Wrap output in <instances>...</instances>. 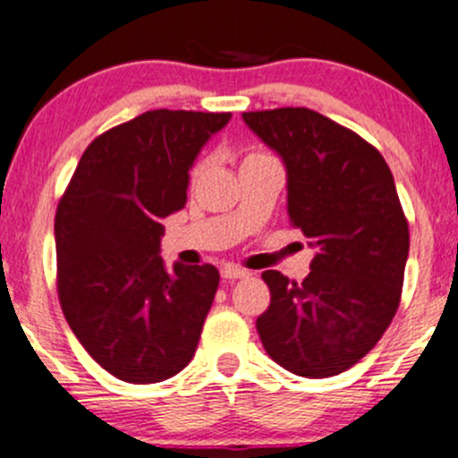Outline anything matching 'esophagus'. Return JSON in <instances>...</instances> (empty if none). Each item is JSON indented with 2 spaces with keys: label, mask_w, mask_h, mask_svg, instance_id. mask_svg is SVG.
Here are the masks:
<instances>
[{
  "label": "esophagus",
  "mask_w": 458,
  "mask_h": 458,
  "mask_svg": "<svg viewBox=\"0 0 458 458\" xmlns=\"http://www.w3.org/2000/svg\"><path fill=\"white\" fill-rule=\"evenodd\" d=\"M220 274H223L225 280H238V278H244V276H249V271L240 269V267L227 265V267H223V271H220Z\"/></svg>",
  "instance_id": "1"
}]
</instances>
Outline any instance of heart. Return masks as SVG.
<instances>
[{"label":"heart","mask_w":458,"mask_h":458,"mask_svg":"<svg viewBox=\"0 0 458 458\" xmlns=\"http://www.w3.org/2000/svg\"><path fill=\"white\" fill-rule=\"evenodd\" d=\"M253 157H265V153H249L247 157H244V160H253ZM202 171V162H198L196 166H193V175H198Z\"/></svg>","instance_id":"b5f03b06"}]
</instances>
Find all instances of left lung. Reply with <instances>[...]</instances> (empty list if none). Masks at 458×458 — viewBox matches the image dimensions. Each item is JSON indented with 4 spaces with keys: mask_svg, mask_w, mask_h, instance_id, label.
Masks as SVG:
<instances>
[{
    "mask_svg": "<svg viewBox=\"0 0 458 458\" xmlns=\"http://www.w3.org/2000/svg\"><path fill=\"white\" fill-rule=\"evenodd\" d=\"M287 171V214L316 247L311 271L289 283L265 271L271 302L256 327L292 374L327 378L359 363L401 302L410 231L381 153L311 108L242 113Z\"/></svg>",
    "mask_w": 458,
    "mask_h": 458,
    "instance_id": "1",
    "label": "left lung"
}]
</instances>
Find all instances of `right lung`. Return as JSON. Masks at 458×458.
Here are the masks:
<instances>
[{"mask_svg": "<svg viewBox=\"0 0 458 458\" xmlns=\"http://www.w3.org/2000/svg\"><path fill=\"white\" fill-rule=\"evenodd\" d=\"M231 113L147 111L86 147L55 214L57 293L108 374L160 383L189 365L214 302V265L162 262V220L187 205L189 171Z\"/></svg>", "mask_w": 458, "mask_h": 458, "instance_id": "add662e5", "label": "right lung"}]
</instances>
